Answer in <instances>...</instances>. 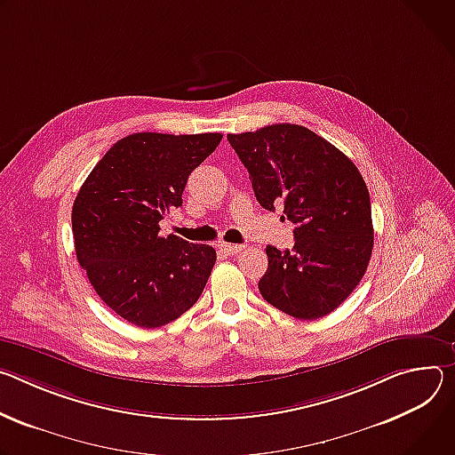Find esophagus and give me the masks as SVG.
I'll return each mask as SVG.
<instances>
[{"mask_svg":"<svg viewBox=\"0 0 455 455\" xmlns=\"http://www.w3.org/2000/svg\"><path fill=\"white\" fill-rule=\"evenodd\" d=\"M219 249H220V251H224L226 255L233 257V255H238V253H240V251H242V245L228 243V242H220V243H219Z\"/></svg>","mask_w":455,"mask_h":455,"instance_id":"34e87169","label":"esophagus"}]
</instances>
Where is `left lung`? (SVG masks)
Returning <instances> with one entry per match:
<instances>
[{
  "label": "left lung",
  "mask_w": 455,
  "mask_h": 455,
  "mask_svg": "<svg viewBox=\"0 0 455 455\" xmlns=\"http://www.w3.org/2000/svg\"><path fill=\"white\" fill-rule=\"evenodd\" d=\"M228 140L260 206H283L296 224L291 251L266 249L269 266L259 282L264 299L299 320L332 313L362 282L372 255L371 195L362 173L306 126L271 124L229 133Z\"/></svg>",
  "instance_id": "obj_1"
}]
</instances>
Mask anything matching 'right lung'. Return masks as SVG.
Returning a JSON list of instances; mask_svg holds the SVG:
<instances>
[{"label":"right lung","mask_w":455,"mask_h":455,"mask_svg":"<svg viewBox=\"0 0 455 455\" xmlns=\"http://www.w3.org/2000/svg\"><path fill=\"white\" fill-rule=\"evenodd\" d=\"M220 140L222 133H132L107 151L74 200L77 262L99 298L137 327L177 320L208 283L217 251L161 236L159 222L182 206L189 173Z\"/></svg>","instance_id":"1"}]
</instances>
